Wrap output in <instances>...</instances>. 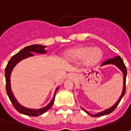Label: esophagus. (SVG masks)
<instances>
[{"label":"esophagus","instance_id":"34e87169","mask_svg":"<svg viewBox=\"0 0 131 131\" xmlns=\"http://www.w3.org/2000/svg\"><path fill=\"white\" fill-rule=\"evenodd\" d=\"M69 77L71 79H74L76 77V74H75L74 73H72V74H70L69 75Z\"/></svg>","mask_w":131,"mask_h":131}]
</instances>
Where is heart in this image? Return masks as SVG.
Segmentation results:
<instances>
[{
  "label": "heart",
  "mask_w": 131,
  "mask_h": 131,
  "mask_svg": "<svg viewBox=\"0 0 131 131\" xmlns=\"http://www.w3.org/2000/svg\"><path fill=\"white\" fill-rule=\"evenodd\" d=\"M65 57L72 61H81L82 64L85 67H90L97 64L103 58L102 50L95 47L79 46L67 51Z\"/></svg>",
  "instance_id": "b5f03b06"
}]
</instances>
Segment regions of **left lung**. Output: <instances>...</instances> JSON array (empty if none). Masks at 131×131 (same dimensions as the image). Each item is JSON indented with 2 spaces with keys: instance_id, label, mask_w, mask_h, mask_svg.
Listing matches in <instances>:
<instances>
[{
  "instance_id": "1",
  "label": "left lung",
  "mask_w": 131,
  "mask_h": 131,
  "mask_svg": "<svg viewBox=\"0 0 131 131\" xmlns=\"http://www.w3.org/2000/svg\"><path fill=\"white\" fill-rule=\"evenodd\" d=\"M114 64V65H116L118 67V68L121 71V72H123V91H122V94L121 95V96H120L119 99L118 100L116 104L113 105V106H111L109 108H108L106 110L104 111H101V112H99V113H96V114H91V113H89L87 111L84 110V111L86 113H87L89 116H91L92 117H99V116H105V115H107V114H109L111 112H113V111L115 110L116 108V107L118 106V105L119 104L120 101L122 99V98L123 97V96L125 95V93H126V75H127V69H126V65L124 64V63H123V59H121V57L120 56H117L116 57H114V58H111V59H109L106 60V62H104L101 66H104V65H106V64Z\"/></svg>"
}]
</instances>
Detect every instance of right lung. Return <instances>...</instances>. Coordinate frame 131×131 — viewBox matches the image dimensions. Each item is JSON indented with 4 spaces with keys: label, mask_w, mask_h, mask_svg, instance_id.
<instances>
[{
    "label": "right lung",
    "mask_w": 131,
    "mask_h": 131,
    "mask_svg": "<svg viewBox=\"0 0 131 131\" xmlns=\"http://www.w3.org/2000/svg\"><path fill=\"white\" fill-rule=\"evenodd\" d=\"M46 46L43 45H32L30 46L25 47L23 50H20L19 52L15 54L14 56L11 57V59L9 60L8 64L6 66L5 69V89H6V92L8 94V97L10 99V100L11 101L12 104L13 105L14 108L18 111L19 113H23L24 115L30 116H38L40 115L43 114L46 111L50 109L51 106H52L53 103L54 101V98H55V94L56 91L58 89V87L57 88L56 91L54 92V95L53 96L52 99L50 101V103L48 105H47L46 106L40 109H31V108H27L25 107L21 106L20 104L18 103L17 100L15 99V98L13 96V94L11 91V87H10V74H11L13 69L14 68V67L18 64L20 61L22 59H25L29 57L34 56L33 53H40V54H45L46 53V50H45V48Z\"/></svg>",
    "instance_id": "obj_1"
}]
</instances>
